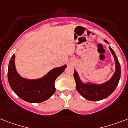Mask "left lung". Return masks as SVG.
<instances>
[{
	"mask_svg": "<svg viewBox=\"0 0 128 128\" xmlns=\"http://www.w3.org/2000/svg\"><path fill=\"white\" fill-rule=\"evenodd\" d=\"M104 41L108 44L107 40H104ZM109 48L115 60L116 71L108 81L101 84H93L90 82L84 83L80 80L78 72L74 70V78L76 81V90L80 95L88 100L95 102L105 99L112 94L118 84L121 76V68L114 51L110 46H109Z\"/></svg>",
	"mask_w": 128,
	"mask_h": 128,
	"instance_id": "1",
	"label": "left lung"
}]
</instances>
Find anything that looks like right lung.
<instances>
[{
    "label": "right lung",
    "mask_w": 128,
    "mask_h": 128,
    "mask_svg": "<svg viewBox=\"0 0 128 128\" xmlns=\"http://www.w3.org/2000/svg\"><path fill=\"white\" fill-rule=\"evenodd\" d=\"M15 55L11 57L8 68V80L14 93L21 99L30 103H40L50 98L55 92L54 82L64 72L66 65L53 68L44 76L30 80L21 77L15 67Z\"/></svg>",
    "instance_id": "obj_1"
}]
</instances>
